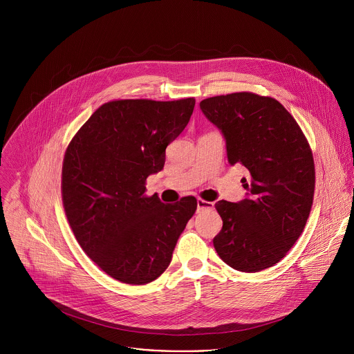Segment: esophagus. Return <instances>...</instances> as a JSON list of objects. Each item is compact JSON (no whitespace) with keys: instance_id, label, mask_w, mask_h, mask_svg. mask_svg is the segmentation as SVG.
<instances>
[{"instance_id":"1","label":"esophagus","mask_w":354,"mask_h":354,"mask_svg":"<svg viewBox=\"0 0 354 354\" xmlns=\"http://www.w3.org/2000/svg\"><path fill=\"white\" fill-rule=\"evenodd\" d=\"M214 206V203H212V201H206L203 198H197V212L203 210V209H212Z\"/></svg>"}]
</instances>
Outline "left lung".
I'll use <instances>...</instances> for the list:
<instances>
[{"label": "left lung", "mask_w": 354, "mask_h": 354, "mask_svg": "<svg viewBox=\"0 0 354 354\" xmlns=\"http://www.w3.org/2000/svg\"><path fill=\"white\" fill-rule=\"evenodd\" d=\"M200 109L216 124L231 165L245 167L248 197L216 209L223 228L213 243L232 269L255 273L280 262L307 224L315 190L311 147L295 119L270 96L235 92L203 99Z\"/></svg>", "instance_id": "obj_1"}]
</instances>
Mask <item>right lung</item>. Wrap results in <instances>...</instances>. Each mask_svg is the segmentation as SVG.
<instances>
[{
  "label": "right lung",
  "instance_id": "add662e5",
  "mask_svg": "<svg viewBox=\"0 0 354 354\" xmlns=\"http://www.w3.org/2000/svg\"><path fill=\"white\" fill-rule=\"evenodd\" d=\"M194 97L120 99L104 104L70 141L62 197L85 254L111 277L147 284L169 266L197 209L193 196L164 205L145 180L165 164V148L186 127Z\"/></svg>",
  "mask_w": 354,
  "mask_h": 354
}]
</instances>
